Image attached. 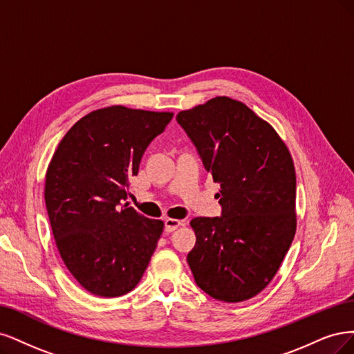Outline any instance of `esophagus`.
I'll list each match as a JSON object with an SVG mask.
<instances>
[{
    "instance_id": "obj_1",
    "label": "esophagus",
    "mask_w": 354,
    "mask_h": 354,
    "mask_svg": "<svg viewBox=\"0 0 354 354\" xmlns=\"http://www.w3.org/2000/svg\"><path fill=\"white\" fill-rule=\"evenodd\" d=\"M182 225V221H178V219H165V231L166 232H174L175 230H178V227Z\"/></svg>"
}]
</instances>
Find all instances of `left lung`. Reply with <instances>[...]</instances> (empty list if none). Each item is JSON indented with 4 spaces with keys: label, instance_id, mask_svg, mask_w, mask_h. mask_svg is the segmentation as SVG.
I'll use <instances>...</instances> for the list:
<instances>
[{
    "label": "left lung",
    "instance_id": "left-lung-1",
    "mask_svg": "<svg viewBox=\"0 0 354 354\" xmlns=\"http://www.w3.org/2000/svg\"><path fill=\"white\" fill-rule=\"evenodd\" d=\"M178 123L221 184L222 216L194 218L188 265L210 297L238 303L275 277L295 235V169L287 145L241 101L216 97Z\"/></svg>",
    "mask_w": 354,
    "mask_h": 354
}]
</instances>
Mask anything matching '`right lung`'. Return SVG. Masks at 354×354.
Wrapping results in <instances>:
<instances>
[{
    "instance_id": "obj_1",
    "label": "right lung",
    "mask_w": 354,
    "mask_h": 354,
    "mask_svg": "<svg viewBox=\"0 0 354 354\" xmlns=\"http://www.w3.org/2000/svg\"><path fill=\"white\" fill-rule=\"evenodd\" d=\"M174 113L111 106L69 129L45 175V206L55 245L91 294L119 297L144 275L165 223L128 203L144 151Z\"/></svg>"
}]
</instances>
